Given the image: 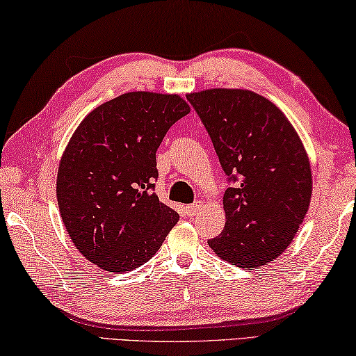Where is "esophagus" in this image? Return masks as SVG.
I'll return each instance as SVG.
<instances>
[{
	"mask_svg": "<svg viewBox=\"0 0 356 356\" xmlns=\"http://www.w3.org/2000/svg\"><path fill=\"white\" fill-rule=\"evenodd\" d=\"M202 208H203V202L202 200H197V202L192 203V205L186 207V213H188L189 216H194V214L199 213Z\"/></svg>",
	"mask_w": 356,
	"mask_h": 356,
	"instance_id": "1",
	"label": "esophagus"
}]
</instances>
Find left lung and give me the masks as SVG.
Returning a JSON list of instances; mask_svg holds the SVG:
<instances>
[{"instance_id":"left-lung-1","label":"left lung","mask_w":356,"mask_h":356,"mask_svg":"<svg viewBox=\"0 0 356 356\" xmlns=\"http://www.w3.org/2000/svg\"><path fill=\"white\" fill-rule=\"evenodd\" d=\"M186 97L236 183L225 191V227L209 248L232 265L264 266L290 246L309 209L305 145L282 110L254 91L211 88Z\"/></svg>"}]
</instances>
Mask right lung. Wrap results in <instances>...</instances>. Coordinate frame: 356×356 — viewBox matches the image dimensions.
<instances>
[{"mask_svg":"<svg viewBox=\"0 0 356 356\" xmlns=\"http://www.w3.org/2000/svg\"><path fill=\"white\" fill-rule=\"evenodd\" d=\"M189 112L178 95L124 92L90 112L72 134L58 165V207L74 246L101 270L147 264L178 222L153 192L156 151Z\"/></svg>","mask_w":356,"mask_h":356,"instance_id":"obj_1","label":"right lung"}]
</instances>
